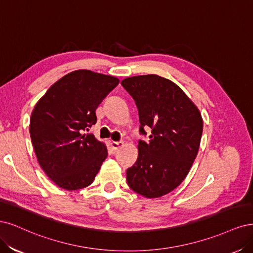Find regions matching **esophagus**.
<instances>
[{"label": "esophagus", "mask_w": 253, "mask_h": 253, "mask_svg": "<svg viewBox=\"0 0 253 253\" xmlns=\"http://www.w3.org/2000/svg\"><path fill=\"white\" fill-rule=\"evenodd\" d=\"M123 145H124V142H123V141H119V142L112 141V142H111V147H112L113 150H118V149L121 148Z\"/></svg>", "instance_id": "1"}]
</instances>
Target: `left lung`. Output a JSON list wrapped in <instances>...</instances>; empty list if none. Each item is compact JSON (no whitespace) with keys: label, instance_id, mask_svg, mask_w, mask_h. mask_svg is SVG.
I'll return each mask as SVG.
<instances>
[{"label":"left lung","instance_id":"left-lung-1","mask_svg":"<svg viewBox=\"0 0 253 253\" xmlns=\"http://www.w3.org/2000/svg\"><path fill=\"white\" fill-rule=\"evenodd\" d=\"M133 97L140 117L138 157L127 169V183L145 198H160L175 189L188 174L199 151L203 120L182 89L157 75L137 76L121 82Z\"/></svg>","mask_w":253,"mask_h":253}]
</instances>
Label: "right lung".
I'll list each match as a JSON object with an SVG mask.
<instances>
[{
    "instance_id": "obj_1",
    "label": "right lung",
    "mask_w": 253,
    "mask_h": 253,
    "mask_svg": "<svg viewBox=\"0 0 253 253\" xmlns=\"http://www.w3.org/2000/svg\"><path fill=\"white\" fill-rule=\"evenodd\" d=\"M119 84V79L77 70L60 79L41 97L31 113L29 131L40 166L66 190L90 185L107 148L93 134H83L96 123L95 110Z\"/></svg>"
}]
</instances>
